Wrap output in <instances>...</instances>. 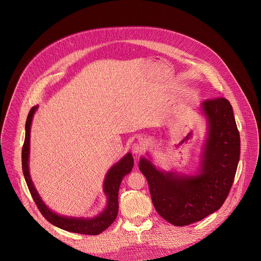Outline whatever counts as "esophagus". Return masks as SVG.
I'll use <instances>...</instances> for the list:
<instances>
[{"mask_svg": "<svg viewBox=\"0 0 261 261\" xmlns=\"http://www.w3.org/2000/svg\"><path fill=\"white\" fill-rule=\"evenodd\" d=\"M132 149H133V151H134L135 153H137V154L143 153V152L145 151L144 146L141 145V144H134V145L132 146Z\"/></svg>", "mask_w": 261, "mask_h": 261, "instance_id": "esophagus-1", "label": "esophagus"}]
</instances>
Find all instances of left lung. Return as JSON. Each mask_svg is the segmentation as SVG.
Masks as SVG:
<instances>
[{
	"mask_svg": "<svg viewBox=\"0 0 261 261\" xmlns=\"http://www.w3.org/2000/svg\"><path fill=\"white\" fill-rule=\"evenodd\" d=\"M202 110L208 118L209 136L200 174H164L146 159L139 165L154 209L175 226L200 221L217 211L230 192L239 162L240 136L229 100L222 96L206 99Z\"/></svg>",
	"mask_w": 261,
	"mask_h": 261,
	"instance_id": "8db88e82",
	"label": "left lung"
}]
</instances>
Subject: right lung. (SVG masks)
I'll list each match as a JSON object with an SVG mask.
<instances>
[{
	"instance_id": "obj_1",
	"label": "right lung",
	"mask_w": 261,
	"mask_h": 261,
	"mask_svg": "<svg viewBox=\"0 0 261 261\" xmlns=\"http://www.w3.org/2000/svg\"><path fill=\"white\" fill-rule=\"evenodd\" d=\"M37 110V107H33L26 120V135L25 141L22 149V169L23 174L27 183L30 194L36 204V206L44 216V218L50 223L69 232H74L79 234H87V235H97L109 228L112 222L115 220L118 212V190L121 183V180L125 175H127L134 166V159L130 153H127L124 158H122L116 165H114L109 171L106 181H105V193L108 195V207L107 209L97 217L93 219H75L67 218L63 216H59L53 213L41 200L38 195L37 191L33 186L29 175V145H30V128L31 122L34 115V112Z\"/></svg>"
}]
</instances>
